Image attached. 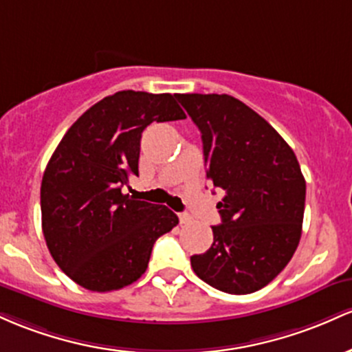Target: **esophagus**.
I'll list each match as a JSON object with an SVG mask.
<instances>
[{
	"label": "esophagus",
	"instance_id": "34e87169",
	"mask_svg": "<svg viewBox=\"0 0 352 352\" xmlns=\"http://www.w3.org/2000/svg\"><path fill=\"white\" fill-rule=\"evenodd\" d=\"M179 223L181 224H189V223H191V216H189L188 212H181V214H179Z\"/></svg>",
	"mask_w": 352,
	"mask_h": 352
}]
</instances>
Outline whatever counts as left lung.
<instances>
[{
	"mask_svg": "<svg viewBox=\"0 0 352 352\" xmlns=\"http://www.w3.org/2000/svg\"><path fill=\"white\" fill-rule=\"evenodd\" d=\"M203 140L206 176L224 191L211 248L192 271L229 294L270 284L293 258L302 231L306 181L272 126L229 94H176Z\"/></svg>",
	"mask_w": 352,
	"mask_h": 352,
	"instance_id": "8db88e82",
	"label": "left lung"
}]
</instances>
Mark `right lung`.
Segmentation results:
<instances>
[{"mask_svg": "<svg viewBox=\"0 0 352 352\" xmlns=\"http://www.w3.org/2000/svg\"><path fill=\"white\" fill-rule=\"evenodd\" d=\"M184 118L173 94L118 91L82 113L59 141L43 175V234L76 284L106 293L138 281L156 239L179 223L169 208L121 189L138 176L146 126Z\"/></svg>", "mask_w": 352, "mask_h": 352, "instance_id": "right-lung-1", "label": "right lung"}]
</instances>
